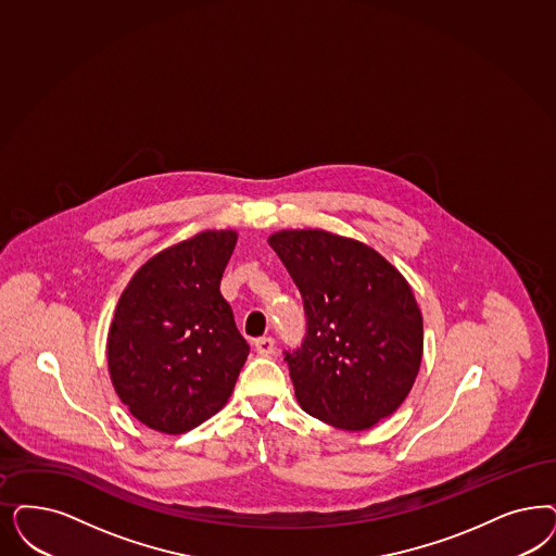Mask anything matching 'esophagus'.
Listing matches in <instances>:
<instances>
[{
  "label": "esophagus",
  "mask_w": 556,
  "mask_h": 556,
  "mask_svg": "<svg viewBox=\"0 0 556 556\" xmlns=\"http://www.w3.org/2000/svg\"><path fill=\"white\" fill-rule=\"evenodd\" d=\"M254 349H256L258 355L267 357V355H270V353L275 351V339H273V337H261V339L254 341Z\"/></svg>",
  "instance_id": "1"
}]
</instances>
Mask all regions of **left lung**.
Listing matches in <instances>:
<instances>
[{"mask_svg":"<svg viewBox=\"0 0 556 556\" xmlns=\"http://www.w3.org/2000/svg\"><path fill=\"white\" fill-rule=\"evenodd\" d=\"M268 244L306 307L304 345L286 355L300 406L345 431L390 417L422 359L421 309L403 273L332 231H275Z\"/></svg>","mask_w":556,"mask_h":556,"instance_id":"8db88e82","label":"left lung"}]
</instances>
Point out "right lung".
I'll return each mask as SVG.
<instances>
[{
	"label": "right lung",
	"instance_id": "1",
	"mask_svg": "<svg viewBox=\"0 0 556 556\" xmlns=\"http://www.w3.org/2000/svg\"><path fill=\"white\" fill-rule=\"evenodd\" d=\"M236 230H205L160 250L123 289L106 339L116 396L137 421L180 435L219 413L250 346L219 281Z\"/></svg>",
	"mask_w": 556,
	"mask_h": 556
}]
</instances>
